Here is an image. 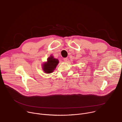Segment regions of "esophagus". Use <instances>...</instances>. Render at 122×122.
<instances>
[{
  "label": "esophagus",
  "instance_id": "1",
  "mask_svg": "<svg viewBox=\"0 0 122 122\" xmlns=\"http://www.w3.org/2000/svg\"><path fill=\"white\" fill-rule=\"evenodd\" d=\"M64 61H65V62H68V58H67V57L64 58Z\"/></svg>",
  "mask_w": 122,
  "mask_h": 122
}]
</instances>
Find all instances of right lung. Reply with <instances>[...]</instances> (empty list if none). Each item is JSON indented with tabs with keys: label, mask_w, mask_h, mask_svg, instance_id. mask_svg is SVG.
I'll use <instances>...</instances> for the list:
<instances>
[{
	"label": "right lung",
	"mask_w": 122,
	"mask_h": 122,
	"mask_svg": "<svg viewBox=\"0 0 122 122\" xmlns=\"http://www.w3.org/2000/svg\"><path fill=\"white\" fill-rule=\"evenodd\" d=\"M58 63L59 61L57 59L54 58L53 56H51L48 58L47 61L43 64V71L46 73H51L55 71Z\"/></svg>",
	"instance_id": "obj_1"
}]
</instances>
